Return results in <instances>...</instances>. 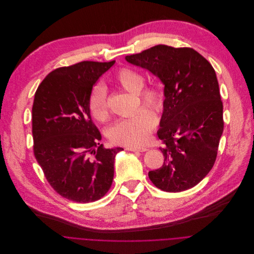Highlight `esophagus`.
I'll use <instances>...</instances> for the list:
<instances>
[{
  "label": "esophagus",
  "instance_id": "obj_1",
  "mask_svg": "<svg viewBox=\"0 0 254 254\" xmlns=\"http://www.w3.org/2000/svg\"><path fill=\"white\" fill-rule=\"evenodd\" d=\"M126 150L133 151V152H145V151H147L146 148H137V147H126Z\"/></svg>",
  "mask_w": 254,
  "mask_h": 254
}]
</instances>
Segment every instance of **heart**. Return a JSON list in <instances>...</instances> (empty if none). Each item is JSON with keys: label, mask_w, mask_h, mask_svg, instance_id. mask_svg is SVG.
<instances>
[{"label": "heart", "mask_w": 254, "mask_h": 254, "mask_svg": "<svg viewBox=\"0 0 254 254\" xmlns=\"http://www.w3.org/2000/svg\"><path fill=\"white\" fill-rule=\"evenodd\" d=\"M114 82L124 90L136 94L140 102L154 109L162 110L164 106L163 94L154 87H144L145 78L137 70L123 67L117 70L113 77ZM89 110L94 119L103 122L109 117L106 102V89L103 85L93 88L89 98ZM156 125V116L149 108L142 107L134 114L118 120L109 129L110 140L118 145L128 147L142 146L148 140L150 132Z\"/></svg>", "instance_id": "1"}]
</instances>
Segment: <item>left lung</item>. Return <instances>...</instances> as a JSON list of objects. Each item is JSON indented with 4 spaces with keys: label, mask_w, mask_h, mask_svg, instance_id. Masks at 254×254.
<instances>
[{
    "label": "left lung",
    "mask_w": 254,
    "mask_h": 254,
    "mask_svg": "<svg viewBox=\"0 0 254 254\" xmlns=\"http://www.w3.org/2000/svg\"><path fill=\"white\" fill-rule=\"evenodd\" d=\"M126 61L148 70L164 85V106L157 135L164 155L161 168L149 171L166 192L197 185L214 165L223 132V105L215 71L191 48L157 45Z\"/></svg>",
    "instance_id": "left-lung-1"
}]
</instances>
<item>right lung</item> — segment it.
<instances>
[{
  "mask_svg": "<svg viewBox=\"0 0 254 254\" xmlns=\"http://www.w3.org/2000/svg\"><path fill=\"white\" fill-rule=\"evenodd\" d=\"M115 61H83L61 67L39 85L32 108L34 155L46 179L61 196L80 203L102 198L123 148L106 149L94 125L89 98L93 86Z\"/></svg>",
  "mask_w": 254,
  "mask_h": 254,
  "instance_id": "right-lung-1",
  "label": "right lung"
}]
</instances>
